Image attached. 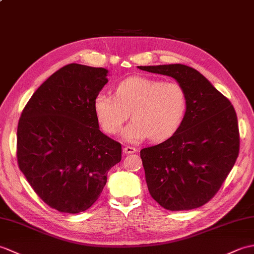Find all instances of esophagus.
Here are the masks:
<instances>
[{
    "label": "esophagus",
    "mask_w": 254,
    "mask_h": 254,
    "mask_svg": "<svg viewBox=\"0 0 254 254\" xmlns=\"http://www.w3.org/2000/svg\"><path fill=\"white\" fill-rule=\"evenodd\" d=\"M123 153L126 154V155L134 154V153H136V148H135V147H132V146H124Z\"/></svg>",
    "instance_id": "34e87169"
}]
</instances>
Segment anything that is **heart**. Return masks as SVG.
I'll list each match as a JSON object with an SVG mask.
<instances>
[{
	"mask_svg": "<svg viewBox=\"0 0 254 254\" xmlns=\"http://www.w3.org/2000/svg\"><path fill=\"white\" fill-rule=\"evenodd\" d=\"M94 109L101 127L108 134L121 131L131 113L133 121L122 133L127 142L149 137L164 141L174 134L185 119L187 95L177 82L133 76L123 79L115 96L105 91L97 94Z\"/></svg>",
	"mask_w": 254,
	"mask_h": 254,
	"instance_id": "b5f03b06",
	"label": "heart"
}]
</instances>
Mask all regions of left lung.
I'll return each instance as SVG.
<instances>
[{"label":"left lung","mask_w":254,"mask_h":254,"mask_svg":"<svg viewBox=\"0 0 254 254\" xmlns=\"http://www.w3.org/2000/svg\"><path fill=\"white\" fill-rule=\"evenodd\" d=\"M137 67L175 78L187 95L186 116L174 135L141 150L150 195L169 210L202 206L218 192L238 157L240 137L234 107L190 66Z\"/></svg>","instance_id":"1"}]
</instances>
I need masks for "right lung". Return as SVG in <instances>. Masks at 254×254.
Masks as SVG:
<instances>
[{"mask_svg":"<svg viewBox=\"0 0 254 254\" xmlns=\"http://www.w3.org/2000/svg\"><path fill=\"white\" fill-rule=\"evenodd\" d=\"M107 75L104 67L67 64L41 84L21 112L18 167L37 195L61 213L88 209L121 160V144L99 130L94 109Z\"/></svg>","mask_w":254,"mask_h":254,"instance_id":"1","label":"right lung"}]
</instances>
